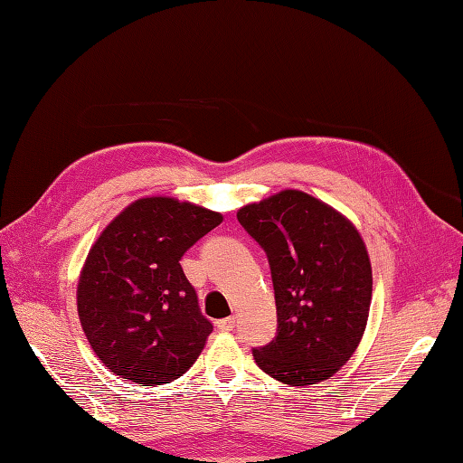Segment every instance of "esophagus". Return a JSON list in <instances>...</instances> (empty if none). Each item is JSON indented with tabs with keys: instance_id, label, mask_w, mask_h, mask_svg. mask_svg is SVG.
<instances>
[{
	"instance_id": "34e87169",
	"label": "esophagus",
	"mask_w": 463,
	"mask_h": 463,
	"mask_svg": "<svg viewBox=\"0 0 463 463\" xmlns=\"http://www.w3.org/2000/svg\"><path fill=\"white\" fill-rule=\"evenodd\" d=\"M234 322H237V318L229 317V318H222V320L216 322V326H219L222 332H229V330L234 328Z\"/></svg>"
}]
</instances>
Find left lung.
Wrapping results in <instances>:
<instances>
[{
    "label": "left lung",
    "instance_id": "obj_1",
    "mask_svg": "<svg viewBox=\"0 0 463 463\" xmlns=\"http://www.w3.org/2000/svg\"><path fill=\"white\" fill-rule=\"evenodd\" d=\"M237 219L267 252L277 298L279 332L252 350L254 362L288 386L328 380L368 324L372 264L358 229L297 189L244 204Z\"/></svg>",
    "mask_w": 463,
    "mask_h": 463
}]
</instances>
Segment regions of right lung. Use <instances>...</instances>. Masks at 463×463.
I'll list each match as a JSON object with an SVG mask.
<instances>
[{"instance_id": "1", "label": "right lung", "mask_w": 463, "mask_h": 463, "mask_svg": "<svg viewBox=\"0 0 463 463\" xmlns=\"http://www.w3.org/2000/svg\"><path fill=\"white\" fill-rule=\"evenodd\" d=\"M222 214L173 196H143L105 226L77 282V314L93 352L119 378L163 386L201 356L213 324L181 257Z\"/></svg>"}]
</instances>
